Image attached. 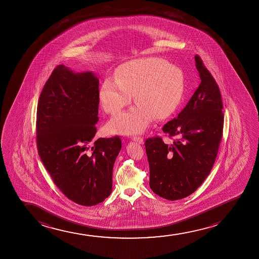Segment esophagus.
<instances>
[{"instance_id": "esophagus-1", "label": "esophagus", "mask_w": 259, "mask_h": 259, "mask_svg": "<svg viewBox=\"0 0 259 259\" xmlns=\"http://www.w3.org/2000/svg\"><path fill=\"white\" fill-rule=\"evenodd\" d=\"M132 140H133V141H135V142H138L139 144H143V142H144L143 138H142V137H139V136H133V137H132Z\"/></svg>"}]
</instances>
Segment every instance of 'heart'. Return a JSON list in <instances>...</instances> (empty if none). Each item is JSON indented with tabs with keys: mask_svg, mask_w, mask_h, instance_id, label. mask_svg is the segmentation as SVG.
<instances>
[{
	"mask_svg": "<svg viewBox=\"0 0 259 259\" xmlns=\"http://www.w3.org/2000/svg\"><path fill=\"white\" fill-rule=\"evenodd\" d=\"M185 91L181 69L159 58L130 61L117 69L115 78L103 80L100 102L107 113L116 114L131 103L136 105L112 117L108 129L115 134H138L177 109Z\"/></svg>",
	"mask_w": 259,
	"mask_h": 259,
	"instance_id": "1",
	"label": "heart"
}]
</instances>
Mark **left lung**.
I'll return each instance as SVG.
<instances>
[{
    "instance_id": "left-lung-1",
    "label": "left lung",
    "mask_w": 259,
    "mask_h": 259,
    "mask_svg": "<svg viewBox=\"0 0 259 259\" xmlns=\"http://www.w3.org/2000/svg\"><path fill=\"white\" fill-rule=\"evenodd\" d=\"M201 83L177 117L163 127L168 145L156 136L146 140L149 187L163 198L175 201L191 195L205 181L216 160L223 135V103L219 85L195 56Z\"/></svg>"
}]
</instances>
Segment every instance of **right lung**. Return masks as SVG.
I'll list each match as a JSON object with an SVG mask.
<instances>
[{
  "label": "right lung",
  "mask_w": 259,
  "mask_h": 259,
  "mask_svg": "<svg viewBox=\"0 0 259 259\" xmlns=\"http://www.w3.org/2000/svg\"><path fill=\"white\" fill-rule=\"evenodd\" d=\"M99 79L63 64L52 71L37 107V148L54 183L84 206L103 202L112 191V171L121 149L118 136L95 141Z\"/></svg>",
  "instance_id": "1"
}]
</instances>
